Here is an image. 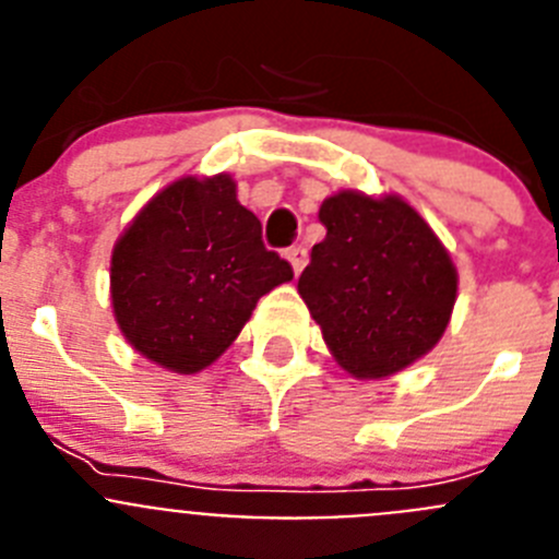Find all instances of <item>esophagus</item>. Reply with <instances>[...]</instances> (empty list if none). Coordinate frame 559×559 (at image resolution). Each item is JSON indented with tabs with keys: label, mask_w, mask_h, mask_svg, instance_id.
I'll return each instance as SVG.
<instances>
[{
	"label": "esophagus",
	"mask_w": 559,
	"mask_h": 559,
	"mask_svg": "<svg viewBox=\"0 0 559 559\" xmlns=\"http://www.w3.org/2000/svg\"><path fill=\"white\" fill-rule=\"evenodd\" d=\"M288 263L290 269H294V274H299V271L308 265V249H305V246H294V249H288Z\"/></svg>",
	"instance_id": "34e87169"
}]
</instances>
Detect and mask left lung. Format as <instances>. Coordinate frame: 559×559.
Segmentation results:
<instances>
[{"label":"left lung","mask_w":559,"mask_h":559,"mask_svg":"<svg viewBox=\"0 0 559 559\" xmlns=\"http://www.w3.org/2000/svg\"><path fill=\"white\" fill-rule=\"evenodd\" d=\"M299 276L330 353L355 378H386L431 353L456 302V269L419 212L397 195L341 190Z\"/></svg>","instance_id":"obj_1"}]
</instances>
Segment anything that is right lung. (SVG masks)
<instances>
[{
	"label": "right lung",
	"mask_w": 559,
	"mask_h": 559,
	"mask_svg": "<svg viewBox=\"0 0 559 559\" xmlns=\"http://www.w3.org/2000/svg\"><path fill=\"white\" fill-rule=\"evenodd\" d=\"M294 280L263 246L231 176L173 181L140 210L111 251L114 319L136 353L195 374L226 353L257 299Z\"/></svg>",
	"instance_id": "obj_1"
}]
</instances>
